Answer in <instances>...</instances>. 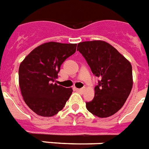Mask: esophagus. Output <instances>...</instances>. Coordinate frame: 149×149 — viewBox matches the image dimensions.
Listing matches in <instances>:
<instances>
[{"mask_svg": "<svg viewBox=\"0 0 149 149\" xmlns=\"http://www.w3.org/2000/svg\"><path fill=\"white\" fill-rule=\"evenodd\" d=\"M76 91H78V92H79V93H83V92H84V88H76Z\"/></svg>", "mask_w": 149, "mask_h": 149, "instance_id": "34e87169", "label": "esophagus"}]
</instances>
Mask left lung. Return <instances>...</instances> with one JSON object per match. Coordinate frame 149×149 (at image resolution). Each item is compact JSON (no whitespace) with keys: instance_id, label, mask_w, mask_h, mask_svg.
<instances>
[{"instance_id":"obj_1","label":"left lung","mask_w":149,"mask_h":149,"mask_svg":"<svg viewBox=\"0 0 149 149\" xmlns=\"http://www.w3.org/2000/svg\"><path fill=\"white\" fill-rule=\"evenodd\" d=\"M94 75L99 78L93 100L86 102L88 111L99 118L111 116L119 111L132 88V68L115 47L102 41L78 45Z\"/></svg>"}]
</instances>
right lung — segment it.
<instances>
[{
  "mask_svg": "<svg viewBox=\"0 0 149 149\" xmlns=\"http://www.w3.org/2000/svg\"><path fill=\"white\" fill-rule=\"evenodd\" d=\"M76 44L47 42L34 48L19 67V84L27 105L37 115L51 117L62 110L72 88L54 84L61 65L76 52Z\"/></svg>",
  "mask_w": 149,
  "mask_h": 149,
  "instance_id": "right-lung-1",
  "label": "right lung"
}]
</instances>
